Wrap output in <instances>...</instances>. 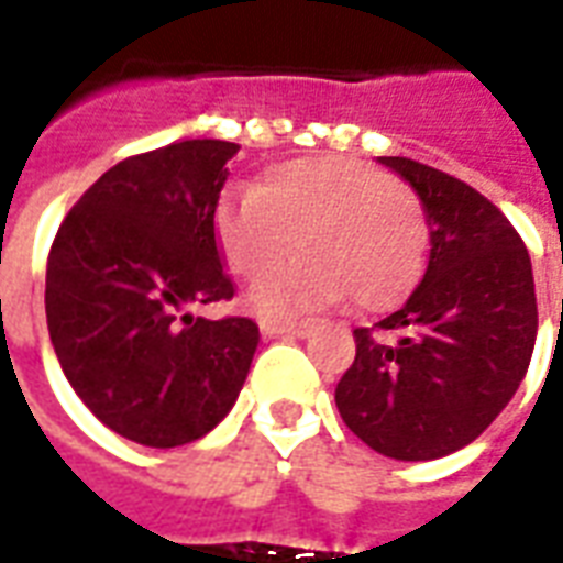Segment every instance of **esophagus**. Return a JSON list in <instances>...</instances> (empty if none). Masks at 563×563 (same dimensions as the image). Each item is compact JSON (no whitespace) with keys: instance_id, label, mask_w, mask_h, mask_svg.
<instances>
[{"instance_id":"obj_1","label":"esophagus","mask_w":563,"mask_h":563,"mask_svg":"<svg viewBox=\"0 0 563 563\" xmlns=\"http://www.w3.org/2000/svg\"><path fill=\"white\" fill-rule=\"evenodd\" d=\"M310 331H313V322H310V319H301V322H295V319H265V322H262V334H268V338H277V334L307 338Z\"/></svg>"}]
</instances>
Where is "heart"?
<instances>
[{"label":"heart","mask_w":563,"mask_h":563,"mask_svg":"<svg viewBox=\"0 0 563 563\" xmlns=\"http://www.w3.org/2000/svg\"><path fill=\"white\" fill-rule=\"evenodd\" d=\"M217 241L234 274L258 280L292 253L305 258L262 280L250 307L292 317L350 292L358 307L398 301L422 277L428 213L413 186L350 156L274 165L246 196L222 198Z\"/></svg>","instance_id":"b5f03b06"}]
</instances>
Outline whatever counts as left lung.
I'll list each match as a JSON object with an SVG mask.
<instances>
[{"mask_svg": "<svg viewBox=\"0 0 563 563\" xmlns=\"http://www.w3.org/2000/svg\"><path fill=\"white\" fill-rule=\"evenodd\" d=\"M379 162L422 198L431 256L395 313L355 329V358L334 401L346 428L383 455L443 459L495 422L531 365V258L512 222L473 186L407 156Z\"/></svg>", "mask_w": 563, "mask_h": 563, "instance_id": "left-lung-1", "label": "left lung"}]
</instances>
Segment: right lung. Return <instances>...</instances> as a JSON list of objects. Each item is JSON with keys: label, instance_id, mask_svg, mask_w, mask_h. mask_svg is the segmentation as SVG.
I'll use <instances>...</instances> for the list:
<instances>
[{"label": "right lung", "instance_id": "right-lung-1", "mask_svg": "<svg viewBox=\"0 0 563 563\" xmlns=\"http://www.w3.org/2000/svg\"><path fill=\"white\" fill-rule=\"evenodd\" d=\"M238 144L177 141L117 162L47 253L44 310L63 374L90 413L141 446L205 437L232 410L258 346L232 301L213 213Z\"/></svg>", "mask_w": 563, "mask_h": 563}]
</instances>
